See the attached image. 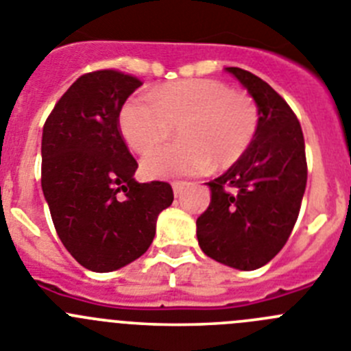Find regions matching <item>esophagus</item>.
<instances>
[{
  "label": "esophagus",
  "instance_id": "esophagus-1",
  "mask_svg": "<svg viewBox=\"0 0 351 351\" xmlns=\"http://www.w3.org/2000/svg\"><path fill=\"white\" fill-rule=\"evenodd\" d=\"M173 187V192H175V195H180L182 194V191L185 187H187V182H182V180H176V182L171 183Z\"/></svg>",
  "mask_w": 351,
  "mask_h": 351
}]
</instances>
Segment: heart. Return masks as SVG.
I'll use <instances>...</instances> for the list:
<instances>
[{
    "mask_svg": "<svg viewBox=\"0 0 351 351\" xmlns=\"http://www.w3.org/2000/svg\"><path fill=\"white\" fill-rule=\"evenodd\" d=\"M261 124L257 101L211 78L169 84L148 96H132L119 113L122 138L134 152H147L178 127L180 143L154 149L141 159L147 178L164 180L227 168L254 143Z\"/></svg>",
    "mask_w": 351,
    "mask_h": 351,
    "instance_id": "obj_1",
    "label": "heart"
}]
</instances>
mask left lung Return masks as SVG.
Returning a JSON list of instances; mask_svg holds the SVG:
<instances>
[{
    "label": "left lung",
    "mask_w": 351,
    "mask_h": 351,
    "mask_svg": "<svg viewBox=\"0 0 351 351\" xmlns=\"http://www.w3.org/2000/svg\"><path fill=\"white\" fill-rule=\"evenodd\" d=\"M257 101L261 124L254 143L222 176L206 185L208 210L197 219V241L213 261L254 271L289 239L304 195V136L295 113L269 84L241 68H226Z\"/></svg>",
    "instance_id": "left-lung-1"
}]
</instances>
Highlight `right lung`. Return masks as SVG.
Listing matches in <instances>:
<instances>
[{"label": "right lung", "mask_w": 351, "mask_h": 351, "mask_svg": "<svg viewBox=\"0 0 351 351\" xmlns=\"http://www.w3.org/2000/svg\"><path fill=\"white\" fill-rule=\"evenodd\" d=\"M141 85L115 69L82 75L43 125L42 189L59 239L94 273L121 269L148 250L171 206L166 182L134 180L119 113Z\"/></svg>", "instance_id": "right-lung-1"}]
</instances>
